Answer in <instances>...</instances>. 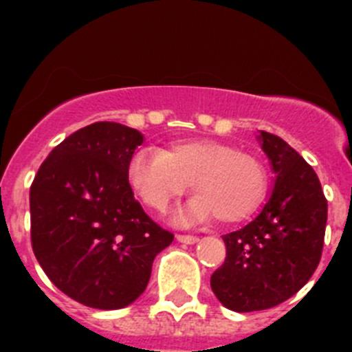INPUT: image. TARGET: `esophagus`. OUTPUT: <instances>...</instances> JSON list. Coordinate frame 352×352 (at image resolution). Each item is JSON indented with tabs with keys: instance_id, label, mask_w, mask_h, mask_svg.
<instances>
[{
	"instance_id": "1",
	"label": "esophagus",
	"mask_w": 352,
	"mask_h": 352,
	"mask_svg": "<svg viewBox=\"0 0 352 352\" xmlns=\"http://www.w3.org/2000/svg\"><path fill=\"white\" fill-rule=\"evenodd\" d=\"M176 239H178L179 243H186V245H194L199 241L197 236H192V234H178L176 236Z\"/></svg>"
}]
</instances>
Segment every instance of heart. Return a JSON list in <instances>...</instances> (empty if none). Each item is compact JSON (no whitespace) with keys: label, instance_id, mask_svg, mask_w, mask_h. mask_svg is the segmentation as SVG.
I'll use <instances>...</instances> for the list:
<instances>
[{"label":"heart","instance_id":"obj_1","mask_svg":"<svg viewBox=\"0 0 352 352\" xmlns=\"http://www.w3.org/2000/svg\"><path fill=\"white\" fill-rule=\"evenodd\" d=\"M129 183L142 203L164 211L192 183L197 194L188 201L185 219H214L223 223L250 217L268 192L263 162L239 148L213 139H186L167 149L144 148L130 158Z\"/></svg>","mask_w":352,"mask_h":352}]
</instances>
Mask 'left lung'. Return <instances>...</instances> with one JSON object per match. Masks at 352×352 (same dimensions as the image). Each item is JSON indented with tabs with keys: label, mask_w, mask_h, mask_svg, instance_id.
Instances as JSON below:
<instances>
[{
	"label": "left lung",
	"mask_w": 352,
	"mask_h": 352,
	"mask_svg": "<svg viewBox=\"0 0 352 352\" xmlns=\"http://www.w3.org/2000/svg\"><path fill=\"white\" fill-rule=\"evenodd\" d=\"M275 186L250 223L222 236L226 261L211 275L220 303L234 312H256L296 294L316 272L324 245L328 201L316 170L284 139L261 130Z\"/></svg>",
	"instance_id": "left-lung-1"
}]
</instances>
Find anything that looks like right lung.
Returning a JSON list of instances; mask_svg holds the SVG:
<instances>
[{"label": "right lung", "mask_w": 352, "mask_h": 352, "mask_svg": "<svg viewBox=\"0 0 352 352\" xmlns=\"http://www.w3.org/2000/svg\"><path fill=\"white\" fill-rule=\"evenodd\" d=\"M142 133L114 121L84 126L52 149L30 188L31 247L52 284L100 310L144 292L173 243L135 201L126 169Z\"/></svg>", "instance_id": "add662e5"}]
</instances>
